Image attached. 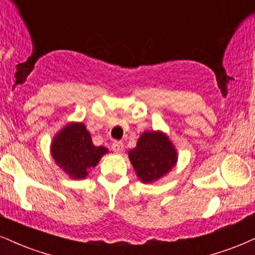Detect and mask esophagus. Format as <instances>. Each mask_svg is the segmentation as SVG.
I'll return each mask as SVG.
<instances>
[{
  "instance_id": "esophagus-1",
  "label": "esophagus",
  "mask_w": 255,
  "mask_h": 255,
  "mask_svg": "<svg viewBox=\"0 0 255 255\" xmlns=\"http://www.w3.org/2000/svg\"><path fill=\"white\" fill-rule=\"evenodd\" d=\"M112 150L115 152L119 153V152H122L123 150H124V145H123V143H121V142H115L112 144Z\"/></svg>"
}]
</instances>
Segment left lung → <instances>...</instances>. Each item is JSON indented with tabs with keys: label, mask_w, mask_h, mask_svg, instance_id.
Instances as JSON below:
<instances>
[{
	"label": "left lung",
	"mask_w": 255,
	"mask_h": 255,
	"mask_svg": "<svg viewBox=\"0 0 255 255\" xmlns=\"http://www.w3.org/2000/svg\"><path fill=\"white\" fill-rule=\"evenodd\" d=\"M128 158L143 183H152L171 170L177 162V151L162 131H145Z\"/></svg>",
	"instance_id": "1"
}]
</instances>
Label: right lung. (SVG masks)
<instances>
[{"instance_id": "obj_1", "label": "right lung", "mask_w": 255, "mask_h": 255, "mask_svg": "<svg viewBox=\"0 0 255 255\" xmlns=\"http://www.w3.org/2000/svg\"><path fill=\"white\" fill-rule=\"evenodd\" d=\"M109 152L96 146L83 123H70L53 138L51 153L56 164L74 180L85 178L100 158Z\"/></svg>"}]
</instances>
